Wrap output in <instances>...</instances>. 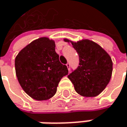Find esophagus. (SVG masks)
<instances>
[{"label":"esophagus","instance_id":"obj_1","mask_svg":"<svg viewBox=\"0 0 127 127\" xmlns=\"http://www.w3.org/2000/svg\"><path fill=\"white\" fill-rule=\"evenodd\" d=\"M66 67H67V69H68L69 71V69H70V64H69V63H67V64H66Z\"/></svg>","mask_w":127,"mask_h":127}]
</instances>
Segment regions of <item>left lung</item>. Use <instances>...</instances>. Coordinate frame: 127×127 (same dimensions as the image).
<instances>
[{"mask_svg":"<svg viewBox=\"0 0 127 127\" xmlns=\"http://www.w3.org/2000/svg\"><path fill=\"white\" fill-rule=\"evenodd\" d=\"M79 55L77 69L68 78L80 96L94 97L100 94L109 83L113 72V61L109 54L97 43L89 39L74 41L64 38Z\"/></svg>","mask_w":127,"mask_h":127,"instance_id":"8db88e82","label":"left lung"}]
</instances>
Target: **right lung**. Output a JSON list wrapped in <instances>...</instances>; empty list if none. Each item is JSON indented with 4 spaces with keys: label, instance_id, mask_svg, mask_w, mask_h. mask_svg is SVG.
Returning <instances> with one entry per match:
<instances>
[{
    "label": "right lung",
    "instance_id": "add662e5",
    "mask_svg": "<svg viewBox=\"0 0 127 127\" xmlns=\"http://www.w3.org/2000/svg\"><path fill=\"white\" fill-rule=\"evenodd\" d=\"M15 71L20 85L32 99L43 101L52 98L59 82L68 74L66 66L59 61L56 42L48 37L35 39L15 58Z\"/></svg>",
    "mask_w": 127,
    "mask_h": 127
}]
</instances>
